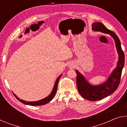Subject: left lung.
Masks as SVG:
<instances>
[{"mask_svg": "<svg viewBox=\"0 0 127 127\" xmlns=\"http://www.w3.org/2000/svg\"><path fill=\"white\" fill-rule=\"evenodd\" d=\"M92 30L94 31L109 34L112 36L115 41L117 52L119 55L117 67L111 73L107 80L102 84L96 86L90 85L82 74L78 70L76 71L77 74V86L81 95L88 100L97 101L109 96L117 89L120 83L125 58L119 38L113 31L107 29L100 22H95L92 25Z\"/></svg>", "mask_w": 127, "mask_h": 127, "instance_id": "left-lung-1", "label": "left lung"}]
</instances>
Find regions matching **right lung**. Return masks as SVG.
<instances>
[{"label": "right lung", "mask_w": 127, "mask_h": 127, "mask_svg": "<svg viewBox=\"0 0 127 127\" xmlns=\"http://www.w3.org/2000/svg\"><path fill=\"white\" fill-rule=\"evenodd\" d=\"M62 76V75H60V76L58 77V78H57V80L55 81V83L54 84V86L53 89L52 90V92H51V94L49 95L46 97L45 98H43L42 100H38V101H24L23 100H21L20 98H19L17 96L15 95L14 94H13V95H14L15 97H16V98L18 100L20 101V102H22L23 104H26V105H31V106H39V105H45L47 104L50 101L53 99L55 95L57 92V87H58V82L59 81L60 78Z\"/></svg>", "instance_id": "1"}]
</instances>
